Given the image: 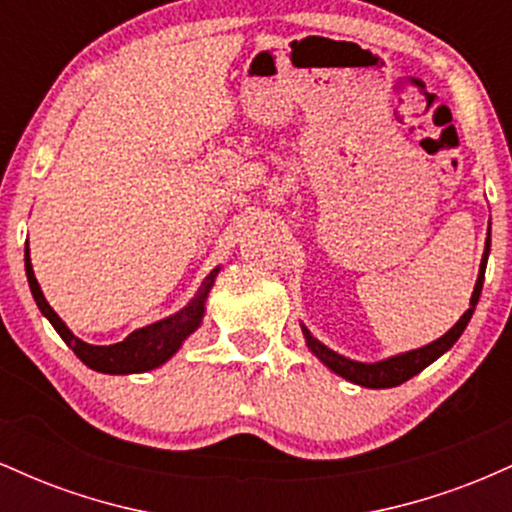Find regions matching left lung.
<instances>
[{"label": "left lung", "mask_w": 512, "mask_h": 512, "mask_svg": "<svg viewBox=\"0 0 512 512\" xmlns=\"http://www.w3.org/2000/svg\"><path fill=\"white\" fill-rule=\"evenodd\" d=\"M489 252H491V221H489V233H486V245H484V255H481V264H479V276H477V284H474L472 298H469V308L464 310V315L455 325L450 327L443 337L436 339V342L421 346V349H411L404 351V354L383 358V361H375V363H361V361H351L337 351H332L330 346H325L320 339H315L313 334L305 325H301L305 344L313 354L325 363L332 373L342 375L344 380L349 383L361 385V387H370V390H385V387H397L402 383H407L409 378H414L416 373H421L426 366H431L436 358H440L445 351L452 349V344L460 339V334L467 327V322L472 320L474 308H477L479 296H481V286H484V274H486V262H489Z\"/></svg>", "instance_id": "obj_1"}]
</instances>
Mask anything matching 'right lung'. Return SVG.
Listing matches in <instances>:
<instances>
[{
    "label": "right lung",
    "instance_id": "right-lung-1",
    "mask_svg": "<svg viewBox=\"0 0 512 512\" xmlns=\"http://www.w3.org/2000/svg\"><path fill=\"white\" fill-rule=\"evenodd\" d=\"M23 260H26L28 286H31V293L35 298V305L40 308V313L48 317L50 325L55 327L57 334L64 339V344H67L88 368L98 370V373H108V375L146 373V370L163 366L168 358L178 354L182 342H185V339L190 337L199 325H202L204 305H207L209 291L211 286H214L216 274L221 272V267L211 269V274L202 281V286H199L195 298H192V301L182 310H178L175 315H168L163 317V320L151 322V325L142 327V330H134L127 339H122V342L117 344L96 346V344L81 342L79 337H74V332L64 325L62 317L50 308L48 301H45L38 279H35L33 274L28 243H26V255H23Z\"/></svg>",
    "mask_w": 512,
    "mask_h": 512
}]
</instances>
